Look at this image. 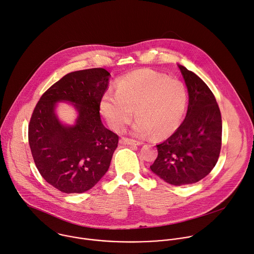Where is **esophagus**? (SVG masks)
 I'll return each instance as SVG.
<instances>
[{"mask_svg":"<svg viewBox=\"0 0 254 254\" xmlns=\"http://www.w3.org/2000/svg\"><path fill=\"white\" fill-rule=\"evenodd\" d=\"M119 142H120V144H123V145H140L141 144L138 141H135V140H132V139H129L126 137H121Z\"/></svg>","mask_w":254,"mask_h":254,"instance_id":"obj_1","label":"esophagus"}]
</instances>
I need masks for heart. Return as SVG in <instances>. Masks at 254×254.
Here are the masks:
<instances>
[{"instance_id": "b5f03b06", "label": "heart", "mask_w": 254, "mask_h": 254, "mask_svg": "<svg viewBox=\"0 0 254 254\" xmlns=\"http://www.w3.org/2000/svg\"><path fill=\"white\" fill-rule=\"evenodd\" d=\"M186 106L187 90L181 81L152 70H138L116 81L115 95L105 94L100 110L115 132L124 130L135 110L132 134L160 138L179 127Z\"/></svg>"}]
</instances>
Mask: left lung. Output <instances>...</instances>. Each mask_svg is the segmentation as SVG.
<instances>
[{
	"label": "left lung",
	"instance_id": "left-lung-1",
	"mask_svg": "<svg viewBox=\"0 0 254 254\" xmlns=\"http://www.w3.org/2000/svg\"><path fill=\"white\" fill-rule=\"evenodd\" d=\"M178 67L189 96L186 117L168 139L156 145L158 156L150 169L165 182L182 186L198 182L216 165L221 149L222 120L208 86L185 67Z\"/></svg>",
	"mask_w": 254,
	"mask_h": 254
}]
</instances>
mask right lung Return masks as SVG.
Segmentation results:
<instances>
[{"label": "right lung", "instance_id": "1", "mask_svg": "<svg viewBox=\"0 0 254 254\" xmlns=\"http://www.w3.org/2000/svg\"><path fill=\"white\" fill-rule=\"evenodd\" d=\"M109 77L103 68L69 73L42 95L33 111L28 138L34 162L61 192L88 191L108 171L119 140L99 113ZM65 100L78 112L72 127L63 126L55 113L57 103Z\"/></svg>", "mask_w": 254, "mask_h": 254}]
</instances>
